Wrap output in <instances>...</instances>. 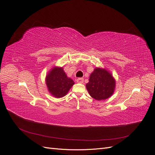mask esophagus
<instances>
[{"label":"esophagus","instance_id":"1","mask_svg":"<svg viewBox=\"0 0 155 155\" xmlns=\"http://www.w3.org/2000/svg\"><path fill=\"white\" fill-rule=\"evenodd\" d=\"M77 82L78 83L82 84L84 82V78H78L77 79Z\"/></svg>","mask_w":155,"mask_h":155}]
</instances>
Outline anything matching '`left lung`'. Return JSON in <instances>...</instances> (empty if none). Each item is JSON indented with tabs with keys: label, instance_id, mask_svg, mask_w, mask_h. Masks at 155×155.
I'll return each mask as SVG.
<instances>
[{
	"label": "left lung",
	"instance_id": "left-lung-1",
	"mask_svg": "<svg viewBox=\"0 0 155 155\" xmlns=\"http://www.w3.org/2000/svg\"><path fill=\"white\" fill-rule=\"evenodd\" d=\"M88 80L86 88L90 95L95 100L107 99L114 92L116 80L111 73L104 68H95Z\"/></svg>",
	"mask_w": 155,
	"mask_h": 155
}]
</instances>
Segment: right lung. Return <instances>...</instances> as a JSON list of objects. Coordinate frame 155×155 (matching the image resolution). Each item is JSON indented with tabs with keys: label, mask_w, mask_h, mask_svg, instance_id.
<instances>
[{
	"label": "right lung",
	"mask_w": 155,
	"mask_h": 155,
	"mask_svg": "<svg viewBox=\"0 0 155 155\" xmlns=\"http://www.w3.org/2000/svg\"><path fill=\"white\" fill-rule=\"evenodd\" d=\"M46 84L48 91L56 98H60L66 95L74 82L68 78L62 67H53L48 73Z\"/></svg>",
	"instance_id": "1"
}]
</instances>
